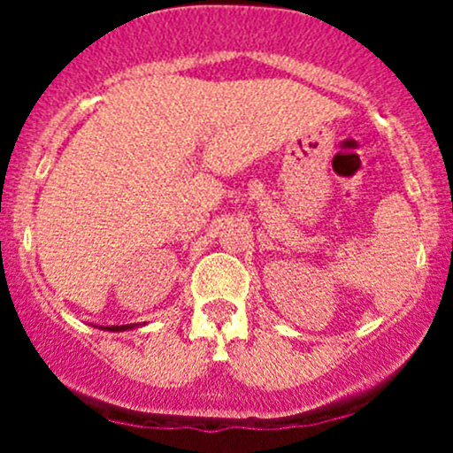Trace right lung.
Masks as SVG:
<instances>
[{
    "instance_id": "add662e5",
    "label": "right lung",
    "mask_w": 453,
    "mask_h": 453,
    "mask_svg": "<svg viewBox=\"0 0 453 453\" xmlns=\"http://www.w3.org/2000/svg\"><path fill=\"white\" fill-rule=\"evenodd\" d=\"M129 327H134V324H129V326H108L106 330H111V332H123V330H129Z\"/></svg>"
}]
</instances>
